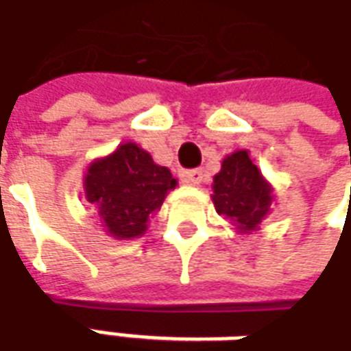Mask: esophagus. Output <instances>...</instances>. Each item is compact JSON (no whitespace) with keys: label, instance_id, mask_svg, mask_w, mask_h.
I'll return each instance as SVG.
<instances>
[{"label":"esophagus","instance_id":"esophagus-1","mask_svg":"<svg viewBox=\"0 0 351 351\" xmlns=\"http://www.w3.org/2000/svg\"><path fill=\"white\" fill-rule=\"evenodd\" d=\"M183 178H185V181H187V183H191V185H200L204 180V171L200 170V168L187 170L185 173H183Z\"/></svg>","mask_w":351,"mask_h":351}]
</instances>
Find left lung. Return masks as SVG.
<instances>
[{
	"mask_svg": "<svg viewBox=\"0 0 351 351\" xmlns=\"http://www.w3.org/2000/svg\"><path fill=\"white\" fill-rule=\"evenodd\" d=\"M272 191L263 180L247 151H236L223 160L213 178V204L221 215L242 230H253L265 219Z\"/></svg>",
	"mask_w": 351,
	"mask_h": 351,
	"instance_id": "1",
	"label": "left lung"
}]
</instances>
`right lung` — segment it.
<instances>
[{"label":"right lung","instance_id":"add662e5","mask_svg":"<svg viewBox=\"0 0 351 351\" xmlns=\"http://www.w3.org/2000/svg\"><path fill=\"white\" fill-rule=\"evenodd\" d=\"M173 187L170 170L153 162L136 143H124L113 155L94 162L84 178L86 200L98 208L104 227L115 238L143 234L149 215L160 210Z\"/></svg>","mask_w":351,"mask_h":351}]
</instances>
